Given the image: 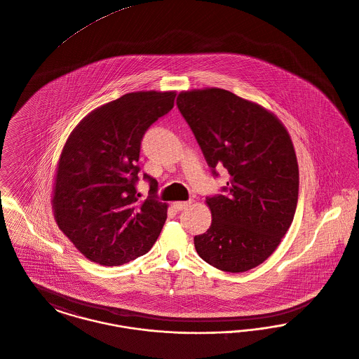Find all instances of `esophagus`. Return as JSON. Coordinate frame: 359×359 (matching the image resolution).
Here are the masks:
<instances>
[{
    "label": "esophagus",
    "mask_w": 359,
    "mask_h": 359,
    "mask_svg": "<svg viewBox=\"0 0 359 359\" xmlns=\"http://www.w3.org/2000/svg\"><path fill=\"white\" fill-rule=\"evenodd\" d=\"M191 203H192L191 201H187V202H173V203H172V206H173V209H175V210L182 211L184 210V209H187V208L190 206Z\"/></svg>",
    "instance_id": "obj_1"
}]
</instances>
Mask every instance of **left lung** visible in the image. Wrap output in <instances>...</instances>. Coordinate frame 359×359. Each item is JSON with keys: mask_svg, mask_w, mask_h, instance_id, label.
Segmentation results:
<instances>
[{"mask_svg": "<svg viewBox=\"0 0 359 359\" xmlns=\"http://www.w3.org/2000/svg\"><path fill=\"white\" fill-rule=\"evenodd\" d=\"M176 104L203 156L228 169L225 195L206 198L210 228L194 237L198 255L226 273L262 264L294 218L298 163L283 123L264 107L219 88L183 90Z\"/></svg>", "mask_w": 359, "mask_h": 359, "instance_id": "8db88e82", "label": "left lung"}]
</instances>
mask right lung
I'll return each instance as SVG.
<instances>
[{"mask_svg":"<svg viewBox=\"0 0 359 359\" xmlns=\"http://www.w3.org/2000/svg\"><path fill=\"white\" fill-rule=\"evenodd\" d=\"M176 92L141 90L97 107L74 127L60 156L51 205L58 228L86 259L121 266L156 243L168 205L135 190L141 140L168 114Z\"/></svg>","mask_w":359,"mask_h":359,"instance_id":"add662e5","label":"right lung"}]
</instances>
